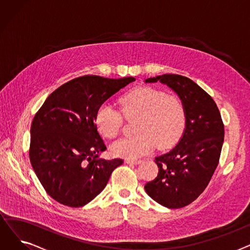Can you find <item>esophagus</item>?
<instances>
[{"label":"esophagus","mask_w":250,"mask_h":250,"mask_svg":"<svg viewBox=\"0 0 250 250\" xmlns=\"http://www.w3.org/2000/svg\"><path fill=\"white\" fill-rule=\"evenodd\" d=\"M142 161L141 160H135V159H126L125 160V163L127 164H140Z\"/></svg>","instance_id":"obj_1"}]
</instances>
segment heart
<instances>
[{
  "mask_svg": "<svg viewBox=\"0 0 250 250\" xmlns=\"http://www.w3.org/2000/svg\"><path fill=\"white\" fill-rule=\"evenodd\" d=\"M118 108L127 120L136 118V135L111 144L109 149L114 156L135 158L155 146L166 149L177 142L186 125V110L181 101L150 87L128 91L118 99ZM120 114L107 103L100 105L94 117L99 134L107 139L117 137L123 125Z\"/></svg>",
  "mask_w": 250,
  "mask_h": 250,
  "instance_id": "obj_1",
  "label": "heart"
}]
</instances>
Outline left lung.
Listing matches in <instances>:
<instances>
[{
  "mask_svg": "<svg viewBox=\"0 0 250 250\" xmlns=\"http://www.w3.org/2000/svg\"><path fill=\"white\" fill-rule=\"evenodd\" d=\"M156 82L167 85L180 98L186 128L171 151L155 158L158 175L146 183L145 190L158 204L179 208L198 199L211 180L224 142V125L213 98L190 79L165 74L145 80Z\"/></svg>",
  "mask_w": 250,
  "mask_h": 250,
  "instance_id": "obj_1",
  "label": "left lung"
}]
</instances>
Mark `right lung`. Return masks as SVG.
Returning <instances> with one entry per match:
<instances>
[{
	"label": "right lung",
	"mask_w": 250,
	"mask_h": 250,
	"mask_svg": "<svg viewBox=\"0 0 250 250\" xmlns=\"http://www.w3.org/2000/svg\"><path fill=\"white\" fill-rule=\"evenodd\" d=\"M134 77L83 76L64 83L46 98L30 128L29 158L34 172L52 199L83 207L106 187L123 159L105 160L106 150L94 124L96 110Z\"/></svg>",
	"instance_id": "add662e5"
}]
</instances>
